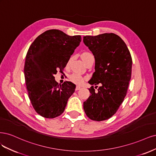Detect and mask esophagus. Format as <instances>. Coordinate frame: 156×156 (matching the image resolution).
<instances>
[{
  "label": "esophagus",
  "instance_id": "esophagus-1",
  "mask_svg": "<svg viewBox=\"0 0 156 156\" xmlns=\"http://www.w3.org/2000/svg\"><path fill=\"white\" fill-rule=\"evenodd\" d=\"M81 88H82L81 87H80V86H78V85H77V86L76 87V89H76V91H78V90H80Z\"/></svg>",
  "mask_w": 156,
  "mask_h": 156
}]
</instances>
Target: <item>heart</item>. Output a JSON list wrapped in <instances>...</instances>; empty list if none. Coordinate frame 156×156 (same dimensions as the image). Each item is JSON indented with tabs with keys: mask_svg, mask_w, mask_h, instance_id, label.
<instances>
[{
	"mask_svg": "<svg viewBox=\"0 0 156 156\" xmlns=\"http://www.w3.org/2000/svg\"><path fill=\"white\" fill-rule=\"evenodd\" d=\"M81 57H82V59L83 60V62L86 63V62L88 61V60L91 58L93 57V56L92 55V54H91L90 52H85L82 54ZM70 63V61L68 63ZM69 78H70V80H71V81H72L73 83H75L76 84L81 83L83 80V77L81 76V75L79 74H77V73L72 74L71 76H70Z\"/></svg>",
	"mask_w": 156,
	"mask_h": 156,
	"instance_id": "1",
	"label": "heart"
}]
</instances>
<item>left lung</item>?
<instances>
[{"label": "left lung", "mask_w": 156, "mask_h": 156, "mask_svg": "<svg viewBox=\"0 0 156 156\" xmlns=\"http://www.w3.org/2000/svg\"><path fill=\"white\" fill-rule=\"evenodd\" d=\"M83 43L95 59V72L89 83L101 85L97 91L94 86L89 89L91 95L83 109L90 119L102 121L116 113L126 96L132 58L124 41L113 33L84 36Z\"/></svg>", "instance_id": "1"}]
</instances>
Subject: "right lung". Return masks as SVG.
Returning <instances> with one entry per match:
<instances>
[{"mask_svg":"<svg viewBox=\"0 0 156 156\" xmlns=\"http://www.w3.org/2000/svg\"><path fill=\"white\" fill-rule=\"evenodd\" d=\"M81 40L80 36L52 29L40 34L28 48L24 68L28 97L35 111L44 118L62 115L75 91L71 82L58 84L54 74L66 67Z\"/></svg>","mask_w":156,"mask_h":156,"instance_id":"add662e5","label":"right lung"}]
</instances>
